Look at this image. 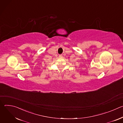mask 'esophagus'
Instances as JSON below:
<instances>
[{"label": "esophagus", "instance_id": "34e87169", "mask_svg": "<svg viewBox=\"0 0 123 123\" xmlns=\"http://www.w3.org/2000/svg\"><path fill=\"white\" fill-rule=\"evenodd\" d=\"M59 57H60V58H61V57H62V55H59Z\"/></svg>", "mask_w": 123, "mask_h": 123}]
</instances>
